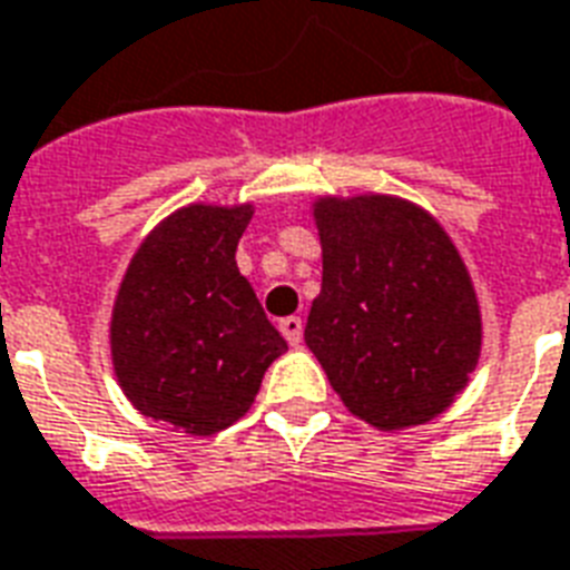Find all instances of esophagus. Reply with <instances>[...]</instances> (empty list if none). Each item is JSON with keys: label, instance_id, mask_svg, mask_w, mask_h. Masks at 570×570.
Wrapping results in <instances>:
<instances>
[{"label": "esophagus", "instance_id": "esophagus-1", "mask_svg": "<svg viewBox=\"0 0 570 570\" xmlns=\"http://www.w3.org/2000/svg\"><path fill=\"white\" fill-rule=\"evenodd\" d=\"M302 332H305V323H302V317H284L281 320V335H284L293 347L296 344H302Z\"/></svg>", "mask_w": 570, "mask_h": 570}]
</instances>
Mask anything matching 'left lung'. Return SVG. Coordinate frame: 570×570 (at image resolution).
I'll return each mask as SVG.
<instances>
[{
    "mask_svg": "<svg viewBox=\"0 0 570 570\" xmlns=\"http://www.w3.org/2000/svg\"><path fill=\"white\" fill-rule=\"evenodd\" d=\"M323 286L305 344L350 414L407 429L444 414L478 368V293L441 223L414 202H314Z\"/></svg>",
    "mask_w": 570,
    "mask_h": 570,
    "instance_id": "obj_1",
    "label": "left lung"
}]
</instances>
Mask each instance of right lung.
<instances>
[{"label": "right lung", "mask_w": 570, "mask_h": 570, "mask_svg": "<svg viewBox=\"0 0 570 570\" xmlns=\"http://www.w3.org/2000/svg\"><path fill=\"white\" fill-rule=\"evenodd\" d=\"M253 205H187L135 250L111 314L120 390L150 420L217 435L286 350L235 265Z\"/></svg>", "instance_id": "1"}]
</instances>
